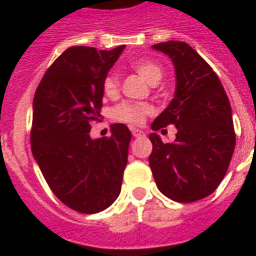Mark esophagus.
I'll return each instance as SVG.
<instances>
[{"mask_svg":"<svg viewBox=\"0 0 256 256\" xmlns=\"http://www.w3.org/2000/svg\"><path fill=\"white\" fill-rule=\"evenodd\" d=\"M132 134H133L134 137H141V136H144V133H142L140 128H132Z\"/></svg>","mask_w":256,"mask_h":256,"instance_id":"esophagus-1","label":"esophagus"}]
</instances>
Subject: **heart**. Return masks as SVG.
<instances>
[{"label": "heart", "instance_id": "obj_1", "mask_svg": "<svg viewBox=\"0 0 256 256\" xmlns=\"http://www.w3.org/2000/svg\"><path fill=\"white\" fill-rule=\"evenodd\" d=\"M132 67L150 84H158L163 76V70H162L160 66L155 62H150V60L140 58V60H136L132 63ZM102 90L108 97H115L119 93V78H118L116 74L106 75L104 82H102ZM150 112V106H145V104L122 102L114 110V118L116 120L128 123V124H141Z\"/></svg>", "mask_w": 256, "mask_h": 256}]
</instances>
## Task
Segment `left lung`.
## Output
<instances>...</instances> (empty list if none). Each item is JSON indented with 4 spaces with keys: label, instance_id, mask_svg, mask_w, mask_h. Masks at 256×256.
Returning a JSON list of instances; mask_svg holds the SVG:
<instances>
[{
    "label": "left lung",
    "instance_id": "8db88e82",
    "mask_svg": "<svg viewBox=\"0 0 256 256\" xmlns=\"http://www.w3.org/2000/svg\"><path fill=\"white\" fill-rule=\"evenodd\" d=\"M152 48L172 58L177 84L174 98L150 128L158 132L174 124L177 134L172 144L150 134V166L164 196L190 203L214 192L228 172L236 144L230 102L216 74L188 44L167 41Z\"/></svg>",
    "mask_w": 256,
    "mask_h": 256
}]
</instances>
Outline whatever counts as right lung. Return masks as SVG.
<instances>
[{
  "label": "right lung",
  "instance_id": "1",
  "mask_svg": "<svg viewBox=\"0 0 256 256\" xmlns=\"http://www.w3.org/2000/svg\"><path fill=\"white\" fill-rule=\"evenodd\" d=\"M124 45L112 50L68 48L49 67L32 101L31 150L49 188L70 208L96 214L119 196L132 133L111 126V137L93 140L102 82Z\"/></svg>",
  "mask_w": 256,
  "mask_h": 256
}]
</instances>
